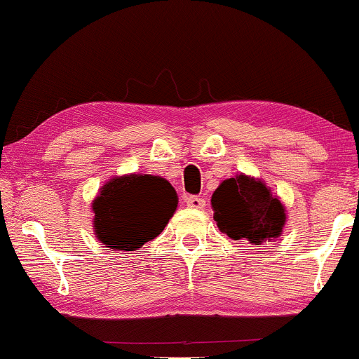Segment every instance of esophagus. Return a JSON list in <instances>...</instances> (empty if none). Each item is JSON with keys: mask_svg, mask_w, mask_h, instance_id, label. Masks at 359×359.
Segmentation results:
<instances>
[{"mask_svg": "<svg viewBox=\"0 0 359 359\" xmlns=\"http://www.w3.org/2000/svg\"><path fill=\"white\" fill-rule=\"evenodd\" d=\"M186 205L189 206V208L203 210V208H205L206 201L203 198H199V196H187V198H186Z\"/></svg>", "mask_w": 359, "mask_h": 359, "instance_id": "1", "label": "esophagus"}]
</instances>
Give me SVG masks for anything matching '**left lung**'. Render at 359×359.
Here are the masks:
<instances>
[{
    "label": "left lung",
    "instance_id": "obj_1",
    "mask_svg": "<svg viewBox=\"0 0 359 359\" xmlns=\"http://www.w3.org/2000/svg\"><path fill=\"white\" fill-rule=\"evenodd\" d=\"M218 229L233 241L255 246L275 241L285 225V208L277 196L255 177L239 175L224 180L211 196Z\"/></svg>",
    "mask_w": 359,
    "mask_h": 359
}]
</instances>
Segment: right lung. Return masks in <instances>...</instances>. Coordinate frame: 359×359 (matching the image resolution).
Masks as SVG:
<instances>
[{
  "label": "right lung",
  "mask_w": 359,
  "mask_h": 359,
  "mask_svg": "<svg viewBox=\"0 0 359 359\" xmlns=\"http://www.w3.org/2000/svg\"><path fill=\"white\" fill-rule=\"evenodd\" d=\"M177 205L175 189L161 177H113L93 201L94 232L107 248L135 251L163 232Z\"/></svg>",
  "instance_id": "obj_1"
}]
</instances>
